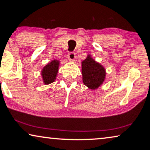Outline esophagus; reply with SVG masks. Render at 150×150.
<instances>
[{
	"label": "esophagus",
	"instance_id": "1",
	"mask_svg": "<svg viewBox=\"0 0 150 150\" xmlns=\"http://www.w3.org/2000/svg\"><path fill=\"white\" fill-rule=\"evenodd\" d=\"M67 57H68L69 60L70 61H74L76 59V54L74 52H69L67 54Z\"/></svg>",
	"mask_w": 150,
	"mask_h": 150
}]
</instances>
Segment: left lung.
Returning <instances> with one entry per match:
<instances>
[{"label": "left lung", "instance_id": "8db88e82", "mask_svg": "<svg viewBox=\"0 0 150 150\" xmlns=\"http://www.w3.org/2000/svg\"><path fill=\"white\" fill-rule=\"evenodd\" d=\"M81 67L83 84L88 89L96 90L103 84L106 79V69L103 65L94 60L91 54H88L82 61Z\"/></svg>", "mask_w": 150, "mask_h": 150}]
</instances>
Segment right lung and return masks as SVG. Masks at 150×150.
<instances>
[{"instance_id": "1", "label": "right lung", "mask_w": 150, "mask_h": 150, "mask_svg": "<svg viewBox=\"0 0 150 150\" xmlns=\"http://www.w3.org/2000/svg\"><path fill=\"white\" fill-rule=\"evenodd\" d=\"M59 65H60L59 60L53 59L52 61L43 67L41 71V75L44 84L49 85L54 82L59 71Z\"/></svg>"}]
</instances>
